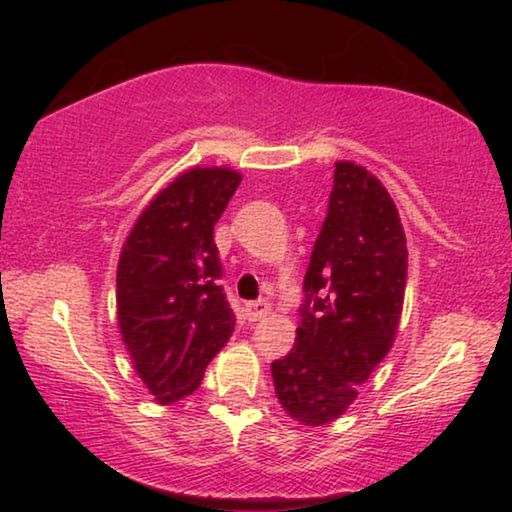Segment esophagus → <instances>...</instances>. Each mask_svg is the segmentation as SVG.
Here are the masks:
<instances>
[{"mask_svg":"<svg viewBox=\"0 0 512 512\" xmlns=\"http://www.w3.org/2000/svg\"><path fill=\"white\" fill-rule=\"evenodd\" d=\"M268 311H271V305H268L266 300H253V302H248L246 305V316H248V320H259V318H264Z\"/></svg>","mask_w":512,"mask_h":512,"instance_id":"1","label":"esophagus"}]
</instances>
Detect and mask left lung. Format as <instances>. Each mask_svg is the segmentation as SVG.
<instances>
[{"instance_id":"left-lung-1","label":"left lung","mask_w":512,"mask_h":512,"mask_svg":"<svg viewBox=\"0 0 512 512\" xmlns=\"http://www.w3.org/2000/svg\"><path fill=\"white\" fill-rule=\"evenodd\" d=\"M334 167L327 216L302 284L296 343L271 363L277 400L305 427L341 418L393 348L409 268L386 187L361 164Z\"/></svg>"}]
</instances>
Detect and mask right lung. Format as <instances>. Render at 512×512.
<instances>
[{
    "mask_svg": "<svg viewBox=\"0 0 512 512\" xmlns=\"http://www.w3.org/2000/svg\"><path fill=\"white\" fill-rule=\"evenodd\" d=\"M241 183L228 167H194L153 198L117 266V320L137 375L160 404L192 395L235 329L221 287L214 225Z\"/></svg>",
    "mask_w": 512,
    "mask_h": 512,
    "instance_id": "add662e5",
    "label": "right lung"
}]
</instances>
